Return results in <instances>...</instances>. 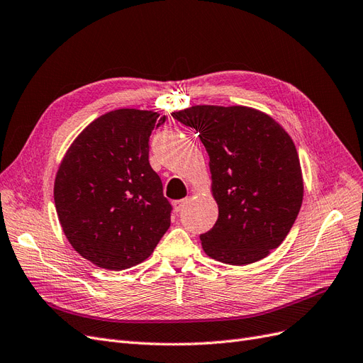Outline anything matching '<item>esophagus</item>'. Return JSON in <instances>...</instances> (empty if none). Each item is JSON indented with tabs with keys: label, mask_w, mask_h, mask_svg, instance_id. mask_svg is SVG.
<instances>
[{
	"label": "esophagus",
	"mask_w": 363,
	"mask_h": 363,
	"mask_svg": "<svg viewBox=\"0 0 363 363\" xmlns=\"http://www.w3.org/2000/svg\"><path fill=\"white\" fill-rule=\"evenodd\" d=\"M189 203V201H186V199H181V201H174L173 202V206H174V209H177V211L179 213V211H182L184 209V206Z\"/></svg>",
	"instance_id": "1"
}]
</instances>
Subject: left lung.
Listing matches in <instances>:
<instances>
[{"mask_svg":"<svg viewBox=\"0 0 363 363\" xmlns=\"http://www.w3.org/2000/svg\"><path fill=\"white\" fill-rule=\"evenodd\" d=\"M173 118L199 133L209 155L218 218L201 235L205 253L230 265L265 258L286 238L303 201L291 137L247 107L197 105Z\"/></svg>","mask_w":363,"mask_h":363,"instance_id":"obj_1","label":"left lung"}]
</instances>
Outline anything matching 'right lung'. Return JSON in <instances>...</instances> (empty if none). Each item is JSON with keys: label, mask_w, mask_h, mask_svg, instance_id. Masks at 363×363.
Segmentation results:
<instances>
[{"label": "right lung", "mask_w": 363, "mask_h": 363, "mask_svg": "<svg viewBox=\"0 0 363 363\" xmlns=\"http://www.w3.org/2000/svg\"><path fill=\"white\" fill-rule=\"evenodd\" d=\"M134 108L101 116L58 167L54 202L72 247L95 265L143 262L170 226L172 205L149 164V138L166 116Z\"/></svg>", "instance_id": "right-lung-1"}]
</instances>
